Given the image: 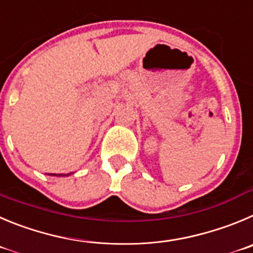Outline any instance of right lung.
Segmentation results:
<instances>
[{"label":"right lung","instance_id":"add662e5","mask_svg":"<svg viewBox=\"0 0 253 253\" xmlns=\"http://www.w3.org/2000/svg\"><path fill=\"white\" fill-rule=\"evenodd\" d=\"M52 176H56V174H55V173H53V174H52ZM60 176H62V174H60ZM63 176H65V174H63Z\"/></svg>","mask_w":253,"mask_h":253}]
</instances>
